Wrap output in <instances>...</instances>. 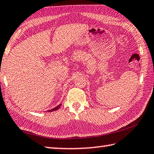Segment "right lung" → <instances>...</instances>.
Instances as JSON below:
<instances>
[{
  "instance_id": "add662e5",
  "label": "right lung",
  "mask_w": 154,
  "mask_h": 154,
  "mask_svg": "<svg viewBox=\"0 0 154 154\" xmlns=\"http://www.w3.org/2000/svg\"><path fill=\"white\" fill-rule=\"evenodd\" d=\"M60 106H61V104H60L58 106H57V107H55V108H52V109H51V110H50L48 112H52V111H55V110H57L58 108H59L60 107Z\"/></svg>"
}]
</instances>
